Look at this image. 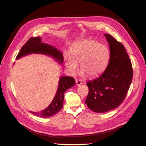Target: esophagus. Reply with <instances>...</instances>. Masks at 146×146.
I'll return each instance as SVG.
<instances>
[{
    "mask_svg": "<svg viewBox=\"0 0 146 146\" xmlns=\"http://www.w3.org/2000/svg\"><path fill=\"white\" fill-rule=\"evenodd\" d=\"M76 84L77 86H80L82 84V82L81 80H76Z\"/></svg>",
    "mask_w": 146,
    "mask_h": 146,
    "instance_id": "1",
    "label": "esophagus"
}]
</instances>
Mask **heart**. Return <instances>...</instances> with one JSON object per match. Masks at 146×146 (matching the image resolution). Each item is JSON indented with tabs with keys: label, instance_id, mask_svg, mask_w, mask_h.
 Listing matches in <instances>:
<instances>
[{
	"label": "heart",
	"instance_id": "heart-1",
	"mask_svg": "<svg viewBox=\"0 0 146 146\" xmlns=\"http://www.w3.org/2000/svg\"><path fill=\"white\" fill-rule=\"evenodd\" d=\"M109 57V50L105 46L93 40H83L72 47L70 55L65 56V66L68 72L74 74L80 63L82 74L94 77L104 72Z\"/></svg>",
	"mask_w": 146,
	"mask_h": 146
}]
</instances>
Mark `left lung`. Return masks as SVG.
Here are the masks:
<instances>
[{"instance_id":"obj_1","label":"left lung","mask_w":146,"mask_h":146,"mask_svg":"<svg viewBox=\"0 0 146 146\" xmlns=\"http://www.w3.org/2000/svg\"><path fill=\"white\" fill-rule=\"evenodd\" d=\"M110 50L109 63L98 78L87 82L89 94L85 103L94 112L104 113L122 103L133 79L131 60L124 46L109 34H104Z\"/></svg>"}]
</instances>
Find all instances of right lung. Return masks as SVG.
<instances>
[{"instance_id": "add662e5", "label": "right lung", "mask_w": 146, "mask_h": 146, "mask_svg": "<svg viewBox=\"0 0 146 146\" xmlns=\"http://www.w3.org/2000/svg\"><path fill=\"white\" fill-rule=\"evenodd\" d=\"M32 53L43 54L51 56L60 64H62L63 62V55L62 52L53 46L42 43L40 37L29 38L18 53L16 59H19L22 57ZM74 84L75 80L73 77L69 76H61L59 81L57 92L50 105L46 109L41 111L30 112L43 118L50 117L55 115L63 108L64 94L65 92L70 87L74 86Z\"/></svg>"}]
</instances>
